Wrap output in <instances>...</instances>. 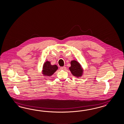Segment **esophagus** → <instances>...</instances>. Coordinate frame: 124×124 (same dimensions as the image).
<instances>
[{
	"label": "esophagus",
	"instance_id": "1",
	"mask_svg": "<svg viewBox=\"0 0 124 124\" xmlns=\"http://www.w3.org/2000/svg\"><path fill=\"white\" fill-rule=\"evenodd\" d=\"M66 69V67H65V66L62 67H60L61 70H65V69Z\"/></svg>",
	"mask_w": 124,
	"mask_h": 124
}]
</instances>
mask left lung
I'll use <instances>...</instances> for the list:
<instances>
[{"label": "left lung", "instance_id": "1", "mask_svg": "<svg viewBox=\"0 0 124 124\" xmlns=\"http://www.w3.org/2000/svg\"><path fill=\"white\" fill-rule=\"evenodd\" d=\"M71 67H69V70L72 74L77 78L81 77L83 74V70L80 64L76 61L72 60L71 62Z\"/></svg>", "mask_w": 124, "mask_h": 124}]
</instances>
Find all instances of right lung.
Instances as JSON below:
<instances>
[{"label":"right lung","mask_w":124,"mask_h":124,"mask_svg":"<svg viewBox=\"0 0 124 124\" xmlns=\"http://www.w3.org/2000/svg\"><path fill=\"white\" fill-rule=\"evenodd\" d=\"M58 69L56 65H52L49 61H46L43 64V74L46 77L53 75V73Z\"/></svg>","instance_id":"add662e5"}]
</instances>
